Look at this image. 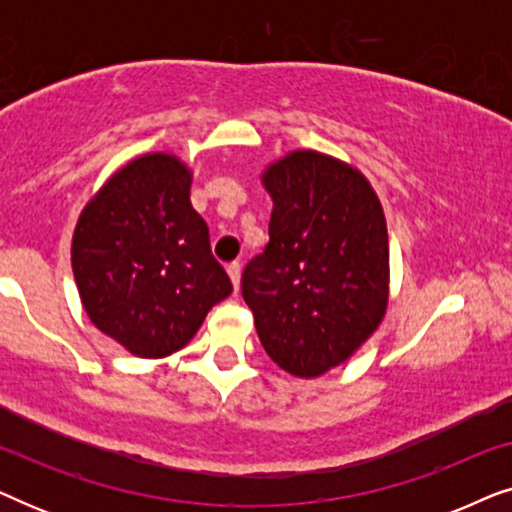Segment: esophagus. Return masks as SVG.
<instances>
[{
  "instance_id": "obj_1",
  "label": "esophagus",
  "mask_w": 512,
  "mask_h": 512,
  "mask_svg": "<svg viewBox=\"0 0 512 512\" xmlns=\"http://www.w3.org/2000/svg\"><path fill=\"white\" fill-rule=\"evenodd\" d=\"M228 277H230V282H233L235 291L240 289V263H230L228 265Z\"/></svg>"
}]
</instances>
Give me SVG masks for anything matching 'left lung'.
Wrapping results in <instances>:
<instances>
[{"label": "left lung", "mask_w": 512, "mask_h": 512, "mask_svg": "<svg viewBox=\"0 0 512 512\" xmlns=\"http://www.w3.org/2000/svg\"><path fill=\"white\" fill-rule=\"evenodd\" d=\"M270 242L242 272V296L272 361L296 377L345 363L389 305V237L370 181L345 160L291 151L261 174Z\"/></svg>", "instance_id": "1"}]
</instances>
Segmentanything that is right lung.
I'll return each instance as SVG.
<instances>
[{
    "label": "right lung",
    "instance_id": "obj_1",
    "mask_svg": "<svg viewBox=\"0 0 512 512\" xmlns=\"http://www.w3.org/2000/svg\"><path fill=\"white\" fill-rule=\"evenodd\" d=\"M193 172L144 153L104 181L76 221L72 270L95 328L142 359L179 352L233 293L191 205Z\"/></svg>",
    "mask_w": 512,
    "mask_h": 512
}]
</instances>
